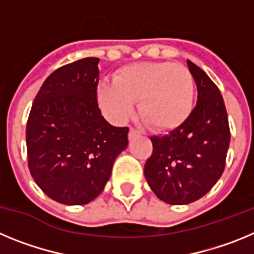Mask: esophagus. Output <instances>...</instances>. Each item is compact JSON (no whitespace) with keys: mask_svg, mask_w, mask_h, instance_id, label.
Masks as SVG:
<instances>
[{"mask_svg":"<svg viewBox=\"0 0 254 254\" xmlns=\"http://www.w3.org/2000/svg\"><path fill=\"white\" fill-rule=\"evenodd\" d=\"M138 134H140V132H138L137 129L133 128V127H131V128H129V132H128L129 140H131V138H133V137H136V136H138Z\"/></svg>","mask_w":254,"mask_h":254,"instance_id":"1","label":"esophagus"}]
</instances>
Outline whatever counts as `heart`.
I'll use <instances>...</instances> for the list:
<instances>
[{
  "mask_svg": "<svg viewBox=\"0 0 254 254\" xmlns=\"http://www.w3.org/2000/svg\"><path fill=\"white\" fill-rule=\"evenodd\" d=\"M102 107L113 118L126 120L138 100L145 125L159 131L174 129L193 109L194 80L190 69L172 62H137L118 69L114 82L98 87Z\"/></svg>",
  "mask_w": 254,
  "mask_h": 254,
  "instance_id": "1",
  "label": "heart"
}]
</instances>
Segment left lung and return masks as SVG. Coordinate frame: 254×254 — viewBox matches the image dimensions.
<instances>
[{
    "mask_svg": "<svg viewBox=\"0 0 254 254\" xmlns=\"http://www.w3.org/2000/svg\"><path fill=\"white\" fill-rule=\"evenodd\" d=\"M197 85V104L183 125L165 136H152L145 178L158 198L187 205L205 196L225 168L230 143L228 113L219 87L187 61Z\"/></svg>",
    "mask_w": 254,
    "mask_h": 254,
    "instance_id": "1",
    "label": "left lung"
}]
</instances>
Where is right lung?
<instances>
[{"label":"right lung","mask_w":254,"mask_h":254,"mask_svg":"<svg viewBox=\"0 0 254 254\" xmlns=\"http://www.w3.org/2000/svg\"><path fill=\"white\" fill-rule=\"evenodd\" d=\"M99 58L64 64L43 82L26 123L28 167L44 193L86 205L102 193L128 127H114L98 105Z\"/></svg>","instance_id":"1"}]
</instances>
